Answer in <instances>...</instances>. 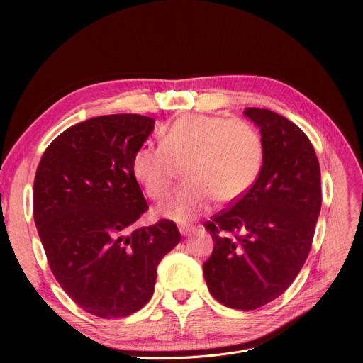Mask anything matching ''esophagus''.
<instances>
[{"label":"esophagus","instance_id":"esophagus-1","mask_svg":"<svg viewBox=\"0 0 363 363\" xmlns=\"http://www.w3.org/2000/svg\"><path fill=\"white\" fill-rule=\"evenodd\" d=\"M194 230H196V228H194V226H191V225H179V233H181L182 235L191 234Z\"/></svg>","mask_w":363,"mask_h":363}]
</instances>
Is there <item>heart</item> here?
Returning <instances> with one entry per match:
<instances>
[{
  "label": "heart",
  "mask_w": 363,
  "mask_h": 363,
  "mask_svg": "<svg viewBox=\"0 0 363 363\" xmlns=\"http://www.w3.org/2000/svg\"><path fill=\"white\" fill-rule=\"evenodd\" d=\"M262 164L263 141L252 123L194 113L172 123L162 144L140 145L132 174L159 201L185 166L186 184L159 207L163 216L185 222L211 211L215 200H240L257 181Z\"/></svg>",
  "instance_id": "heart-1"
}]
</instances>
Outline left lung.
Returning a JSON list of instances; mask_svg holds the SVG:
<instances>
[{
  "mask_svg": "<svg viewBox=\"0 0 363 363\" xmlns=\"http://www.w3.org/2000/svg\"><path fill=\"white\" fill-rule=\"evenodd\" d=\"M244 114L259 128L263 164L240 200L206 220L213 252L203 274L225 306L253 311L287 290L306 262L320 212V169L297 125L266 108Z\"/></svg>",
  "mask_w": 363,
  "mask_h": 363,
  "instance_id": "left-lung-1",
  "label": "left lung"
}]
</instances>
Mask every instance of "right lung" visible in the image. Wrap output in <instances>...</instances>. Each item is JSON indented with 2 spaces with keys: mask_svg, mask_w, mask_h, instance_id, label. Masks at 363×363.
Here are the masks:
<instances>
[{
  "mask_svg": "<svg viewBox=\"0 0 363 363\" xmlns=\"http://www.w3.org/2000/svg\"><path fill=\"white\" fill-rule=\"evenodd\" d=\"M152 128L141 114L88 119L62 132L36 169L33 219L50 269L79 308L103 319L145 306L157 264L181 241L169 219L133 230L148 204L132 157Z\"/></svg>",
  "mask_w": 363,
  "mask_h": 363,
  "instance_id": "right-lung-1",
  "label": "right lung"
}]
</instances>
